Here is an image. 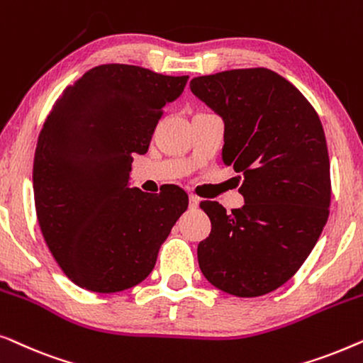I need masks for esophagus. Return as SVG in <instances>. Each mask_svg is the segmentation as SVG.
Returning <instances> with one entry per match:
<instances>
[{"label": "esophagus", "instance_id": "esophagus-1", "mask_svg": "<svg viewBox=\"0 0 363 363\" xmlns=\"http://www.w3.org/2000/svg\"><path fill=\"white\" fill-rule=\"evenodd\" d=\"M198 203H200V198L195 196V195H190V208H191V210L198 208Z\"/></svg>", "mask_w": 363, "mask_h": 363}]
</instances>
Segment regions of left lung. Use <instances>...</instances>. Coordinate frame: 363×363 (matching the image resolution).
Returning <instances> with one entry per match:
<instances>
[{
	"label": "left lung",
	"instance_id": "8db88e82",
	"mask_svg": "<svg viewBox=\"0 0 363 363\" xmlns=\"http://www.w3.org/2000/svg\"><path fill=\"white\" fill-rule=\"evenodd\" d=\"M190 89L225 122L223 162L241 173L245 196L231 213L200 203L211 233L198 245V264L228 294L264 296L299 271L329 218L320 118L299 89L266 67L200 76Z\"/></svg>",
	"mask_w": 363,
	"mask_h": 363
}]
</instances>
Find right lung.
I'll return each mask as SVG.
<instances>
[{"instance_id":"1","label":"right lung","mask_w":363,"mask_h":363,"mask_svg":"<svg viewBox=\"0 0 363 363\" xmlns=\"http://www.w3.org/2000/svg\"><path fill=\"white\" fill-rule=\"evenodd\" d=\"M186 81L102 64L54 102L34 153V205L49 251L82 289L111 294L142 282L188 208L177 185L158 195L128 188L132 155L147 153Z\"/></svg>"}]
</instances>
